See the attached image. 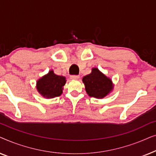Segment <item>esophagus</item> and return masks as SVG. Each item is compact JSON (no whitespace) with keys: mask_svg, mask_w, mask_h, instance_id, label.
Returning <instances> with one entry per match:
<instances>
[{"mask_svg":"<svg viewBox=\"0 0 156 156\" xmlns=\"http://www.w3.org/2000/svg\"><path fill=\"white\" fill-rule=\"evenodd\" d=\"M70 78H71L72 80H78V79L80 78V76H78V75H72V76H70Z\"/></svg>","mask_w":156,"mask_h":156,"instance_id":"esophagus-1","label":"esophagus"}]
</instances>
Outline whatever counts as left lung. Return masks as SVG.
<instances>
[{"mask_svg": "<svg viewBox=\"0 0 156 156\" xmlns=\"http://www.w3.org/2000/svg\"><path fill=\"white\" fill-rule=\"evenodd\" d=\"M87 94L91 97L103 99L114 89L112 79L106 76L97 67H93L89 74L82 78Z\"/></svg>", "mask_w": 156, "mask_h": 156, "instance_id": "obj_1", "label": "left lung"}]
</instances>
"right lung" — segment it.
I'll list each match as a JSON object with an SVG mask.
<instances>
[{"label":"right lung","mask_w":156,"mask_h":156,"mask_svg":"<svg viewBox=\"0 0 156 156\" xmlns=\"http://www.w3.org/2000/svg\"><path fill=\"white\" fill-rule=\"evenodd\" d=\"M65 76L57 75L51 69L48 74L38 79L36 82V89L38 93L46 99L59 97L63 92L66 84Z\"/></svg>","instance_id":"obj_1"}]
</instances>
